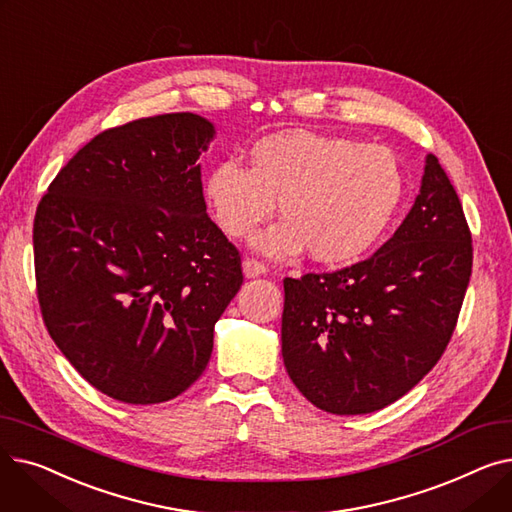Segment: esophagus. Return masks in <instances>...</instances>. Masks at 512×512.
<instances>
[{"instance_id":"obj_1","label":"esophagus","mask_w":512,"mask_h":512,"mask_svg":"<svg viewBox=\"0 0 512 512\" xmlns=\"http://www.w3.org/2000/svg\"><path fill=\"white\" fill-rule=\"evenodd\" d=\"M242 272H245L247 278H257V276H263L267 272V267H265V263L249 257V259L242 261Z\"/></svg>"}]
</instances>
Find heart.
<instances>
[{
	"instance_id": "b5f03b06",
	"label": "heart",
	"mask_w": 512,
	"mask_h": 512,
	"mask_svg": "<svg viewBox=\"0 0 512 512\" xmlns=\"http://www.w3.org/2000/svg\"><path fill=\"white\" fill-rule=\"evenodd\" d=\"M405 186V170L390 147L288 130L253 143L249 168L234 159L211 168L205 199L232 238L270 220L278 201L286 220L255 238L259 251L292 257L309 249L319 263H346L380 240Z\"/></svg>"
}]
</instances>
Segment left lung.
<instances>
[{
	"label": "left lung",
	"instance_id": "left-lung-1",
	"mask_svg": "<svg viewBox=\"0 0 512 512\" xmlns=\"http://www.w3.org/2000/svg\"><path fill=\"white\" fill-rule=\"evenodd\" d=\"M463 205L436 155L394 236L371 257L284 280L282 357L321 411L365 415L415 388L444 355L471 278Z\"/></svg>",
	"mask_w": 512,
	"mask_h": 512
}]
</instances>
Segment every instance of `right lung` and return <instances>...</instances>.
<instances>
[{
  "label": "right lung",
  "mask_w": 512,
  "mask_h": 512,
  "mask_svg": "<svg viewBox=\"0 0 512 512\" xmlns=\"http://www.w3.org/2000/svg\"><path fill=\"white\" fill-rule=\"evenodd\" d=\"M215 128L164 114L107 128L58 172L33 226L45 328L99 392L128 405L182 394L242 284L211 222L199 157Z\"/></svg>",
  "instance_id": "right-lung-1"
}]
</instances>
